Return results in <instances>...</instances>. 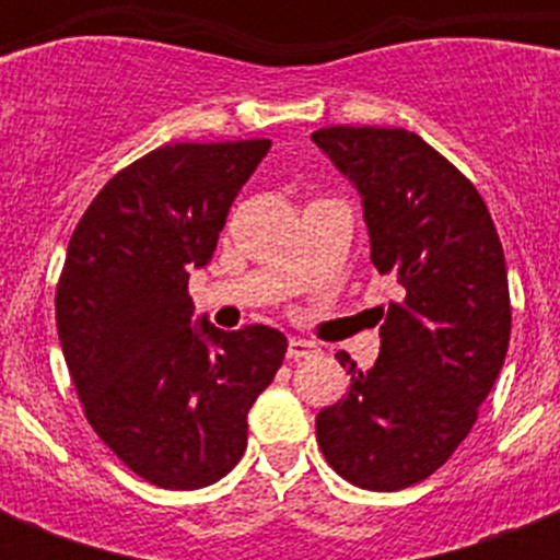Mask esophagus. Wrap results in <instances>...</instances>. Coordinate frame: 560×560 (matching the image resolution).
Returning a JSON list of instances; mask_svg holds the SVG:
<instances>
[{
  "label": "esophagus",
  "mask_w": 560,
  "mask_h": 560,
  "mask_svg": "<svg viewBox=\"0 0 560 560\" xmlns=\"http://www.w3.org/2000/svg\"><path fill=\"white\" fill-rule=\"evenodd\" d=\"M316 346L307 340H290L288 342V358L290 360H305V358H314L316 354Z\"/></svg>",
  "instance_id": "34e87169"
}]
</instances>
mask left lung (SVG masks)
I'll use <instances>...</instances> for the list:
<instances>
[{
  "instance_id": "left-lung-1",
  "label": "left lung",
  "mask_w": 560,
  "mask_h": 560,
  "mask_svg": "<svg viewBox=\"0 0 560 560\" xmlns=\"http://www.w3.org/2000/svg\"><path fill=\"white\" fill-rule=\"evenodd\" d=\"M314 142L363 194L374 267L400 284L374 369L340 354L351 383L316 416V442L351 486L400 491L451 459L503 369V244L477 186L421 136L337 125Z\"/></svg>"
}]
</instances>
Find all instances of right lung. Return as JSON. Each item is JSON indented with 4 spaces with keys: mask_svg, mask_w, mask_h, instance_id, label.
Segmentation results:
<instances>
[{
    "mask_svg": "<svg viewBox=\"0 0 560 560\" xmlns=\"http://www.w3.org/2000/svg\"><path fill=\"white\" fill-rule=\"evenodd\" d=\"M270 139L162 144L95 194L55 290L60 346L83 416L160 488L218 482L246 451V412L288 340L267 325H191L188 272L209 261L229 206Z\"/></svg>",
    "mask_w": 560,
    "mask_h": 560,
    "instance_id": "add662e5",
    "label": "right lung"
}]
</instances>
